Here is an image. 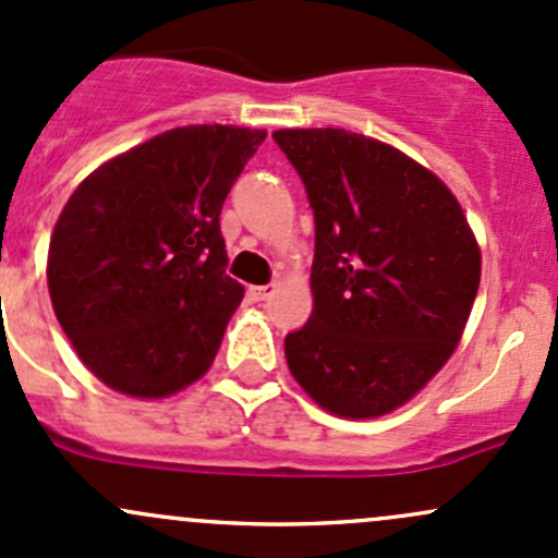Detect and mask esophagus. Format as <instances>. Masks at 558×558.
I'll list each match as a JSON object with an SVG mask.
<instances>
[{"label":"esophagus","mask_w":558,"mask_h":558,"mask_svg":"<svg viewBox=\"0 0 558 558\" xmlns=\"http://www.w3.org/2000/svg\"><path fill=\"white\" fill-rule=\"evenodd\" d=\"M272 293H275L272 283H269V286H251V289H248V296L254 299V302H267Z\"/></svg>","instance_id":"34e87169"}]
</instances>
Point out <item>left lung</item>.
<instances>
[{
  "label": "left lung",
  "instance_id": "obj_1",
  "mask_svg": "<svg viewBox=\"0 0 558 558\" xmlns=\"http://www.w3.org/2000/svg\"><path fill=\"white\" fill-rule=\"evenodd\" d=\"M315 214L312 310L286 360L328 413L376 418L452 354L482 256L456 195L405 153L347 130L272 134Z\"/></svg>",
  "mask_w": 558,
  "mask_h": 558
}]
</instances>
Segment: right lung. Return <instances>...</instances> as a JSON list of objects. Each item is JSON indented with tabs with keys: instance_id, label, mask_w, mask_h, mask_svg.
<instances>
[{
	"instance_id": "1",
	"label": "right lung",
	"mask_w": 558,
	"mask_h": 558,
	"mask_svg": "<svg viewBox=\"0 0 558 558\" xmlns=\"http://www.w3.org/2000/svg\"><path fill=\"white\" fill-rule=\"evenodd\" d=\"M262 130L158 134L92 171L54 225L47 283L82 363L110 389L167 397L211 368L243 299L219 214Z\"/></svg>"
}]
</instances>
